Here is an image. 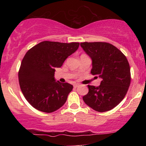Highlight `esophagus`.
<instances>
[{"instance_id":"1","label":"esophagus","mask_w":146,"mask_h":146,"mask_svg":"<svg viewBox=\"0 0 146 146\" xmlns=\"http://www.w3.org/2000/svg\"><path fill=\"white\" fill-rule=\"evenodd\" d=\"M74 86V88H77V87L79 86V84H74V86Z\"/></svg>"}]
</instances>
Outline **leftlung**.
Masks as SVG:
<instances>
[{"label": "left lung", "mask_w": 146, "mask_h": 146, "mask_svg": "<svg viewBox=\"0 0 146 146\" xmlns=\"http://www.w3.org/2000/svg\"><path fill=\"white\" fill-rule=\"evenodd\" d=\"M80 46L91 58L92 75L102 79L99 86L88 85L83 97L86 105L100 113L108 111L122 101L130 84V68L126 57L108 42H82Z\"/></svg>", "instance_id": "8db88e82"}]
</instances>
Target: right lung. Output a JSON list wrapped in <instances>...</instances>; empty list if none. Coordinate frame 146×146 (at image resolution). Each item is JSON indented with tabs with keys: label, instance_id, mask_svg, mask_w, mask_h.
Segmentation results:
<instances>
[{
	"label": "right lung",
	"instance_id": "1",
	"mask_svg": "<svg viewBox=\"0 0 146 146\" xmlns=\"http://www.w3.org/2000/svg\"><path fill=\"white\" fill-rule=\"evenodd\" d=\"M80 43L43 41L26 53L18 72L20 86L33 108L53 113L64 104L73 85L56 81L55 68L78 50Z\"/></svg>",
	"mask_w": 146,
	"mask_h": 146
}]
</instances>
